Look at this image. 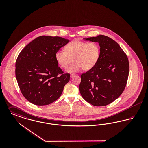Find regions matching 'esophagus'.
Instances as JSON below:
<instances>
[{"mask_svg":"<svg viewBox=\"0 0 148 148\" xmlns=\"http://www.w3.org/2000/svg\"><path fill=\"white\" fill-rule=\"evenodd\" d=\"M75 75V74H71L70 77H71H71H74Z\"/></svg>","mask_w":148,"mask_h":148,"instance_id":"esophagus-1","label":"esophagus"}]
</instances>
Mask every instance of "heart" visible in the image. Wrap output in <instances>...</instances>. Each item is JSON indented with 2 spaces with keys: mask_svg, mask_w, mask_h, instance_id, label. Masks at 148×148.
<instances>
[{
  "mask_svg": "<svg viewBox=\"0 0 148 148\" xmlns=\"http://www.w3.org/2000/svg\"><path fill=\"white\" fill-rule=\"evenodd\" d=\"M65 50H59L55 58L59 65L66 68L73 60L74 63L67 69L69 73H77L83 69L85 71L92 68L97 63L100 56V48L95 42H85L77 39L69 42Z\"/></svg>",
  "mask_w": 148,
  "mask_h": 148,
  "instance_id": "b5f03b06",
  "label": "heart"
}]
</instances>
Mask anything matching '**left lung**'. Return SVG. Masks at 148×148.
<instances>
[{
  "label": "left lung",
  "mask_w": 148,
  "mask_h": 148,
  "mask_svg": "<svg viewBox=\"0 0 148 148\" xmlns=\"http://www.w3.org/2000/svg\"><path fill=\"white\" fill-rule=\"evenodd\" d=\"M84 39L98 42L100 56L92 68L81 75L80 92L92 106L108 105L119 97L126 86L129 71L127 57L119 45L107 36Z\"/></svg>",
  "instance_id": "8db88e82"
}]
</instances>
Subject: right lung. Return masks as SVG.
<instances>
[{
    "instance_id": "1",
    "label": "right lung",
    "mask_w": 148,
    "mask_h": 148,
    "mask_svg": "<svg viewBox=\"0 0 148 148\" xmlns=\"http://www.w3.org/2000/svg\"><path fill=\"white\" fill-rule=\"evenodd\" d=\"M69 42L59 36L42 35L22 50L15 63V76L22 94L36 106H47L59 98L70 74L58 66L56 51Z\"/></svg>"
}]
</instances>
